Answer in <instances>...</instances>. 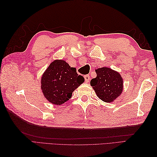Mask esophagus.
<instances>
[{"instance_id": "34e87169", "label": "esophagus", "mask_w": 157, "mask_h": 157, "mask_svg": "<svg viewBox=\"0 0 157 157\" xmlns=\"http://www.w3.org/2000/svg\"><path fill=\"white\" fill-rule=\"evenodd\" d=\"M84 79H85V81L86 82H88L90 81V78L89 75H84Z\"/></svg>"}]
</instances>
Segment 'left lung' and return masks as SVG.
<instances>
[{"instance_id":"1","label":"left lung","mask_w":157,"mask_h":157,"mask_svg":"<svg viewBox=\"0 0 157 157\" xmlns=\"http://www.w3.org/2000/svg\"><path fill=\"white\" fill-rule=\"evenodd\" d=\"M96 78L90 81L96 95L102 101L111 102L121 94L123 79L119 73L108 67L96 70Z\"/></svg>"}]
</instances>
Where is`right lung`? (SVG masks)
<instances>
[{
	"label": "right lung",
	"mask_w": 157,
	"mask_h": 157,
	"mask_svg": "<svg viewBox=\"0 0 157 157\" xmlns=\"http://www.w3.org/2000/svg\"><path fill=\"white\" fill-rule=\"evenodd\" d=\"M84 82L76 69L63 60H56L49 65L41 79V88L46 98L60 105L69 101L72 92Z\"/></svg>",
	"instance_id": "right-lung-1"
}]
</instances>
